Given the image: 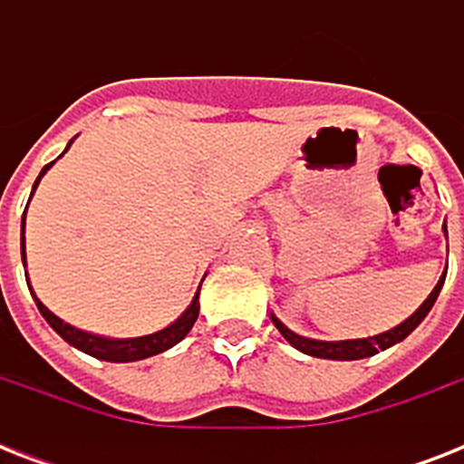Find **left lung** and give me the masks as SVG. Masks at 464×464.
I'll use <instances>...</instances> for the list:
<instances>
[{
  "label": "left lung",
  "instance_id": "8db88e82",
  "mask_svg": "<svg viewBox=\"0 0 464 464\" xmlns=\"http://www.w3.org/2000/svg\"><path fill=\"white\" fill-rule=\"evenodd\" d=\"M446 231V228H443ZM446 238H448V231H446ZM448 269V267H446ZM446 282V275L440 276V282L436 284V289L429 294L421 308L414 313L411 317H407L402 324H397L392 330L382 332V334H375V337H368V339H346V342H317V339H308V337H301L296 332H291L289 327H284L275 315H272V323L275 327L284 334V339L294 344L296 349H301L304 353H310V356H317V359H332V361H356V359H366V356H373V353L382 352V349H388V346L397 344V342H402L407 334L417 330V324L429 315V310L433 308L436 304V298L440 294V286Z\"/></svg>",
  "mask_w": 464,
  "mask_h": 464
}]
</instances>
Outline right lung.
Wrapping results in <instances>:
<instances>
[{"mask_svg":"<svg viewBox=\"0 0 464 464\" xmlns=\"http://www.w3.org/2000/svg\"><path fill=\"white\" fill-rule=\"evenodd\" d=\"M69 149V147H67ZM53 166V163H47L43 170H40L38 180L33 185V192L38 188L40 178L45 175L47 168ZM24 226H25V211H24ZM24 226H21V255H24V267H25V238H24ZM31 289V286H28ZM199 289H202V284H199ZM35 298V294H33ZM35 305H38L40 315L45 317L50 327H53L57 334H60L64 342H69L76 349H82L83 353H89V356H96L101 361H115V363H127V361H140V359H149V356H154V353L166 352L170 346H175L180 342L189 330H192V324H195L197 315H199V291H197V296L192 298V304L189 308L182 313L173 324H168L166 330L154 332V334H147V337H134V339H108V337H98V334H89V332H82L67 324L64 320L50 313L45 305L40 304L38 298H35Z\"/></svg>","mask_w":464,"mask_h":464,"instance_id":"1","label":"right lung"}]
</instances>
